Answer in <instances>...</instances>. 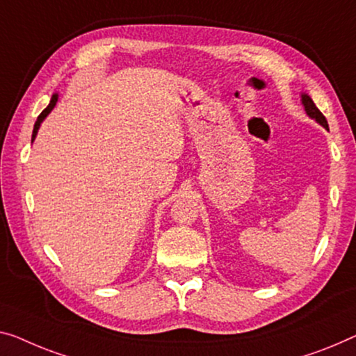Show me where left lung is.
Here are the masks:
<instances>
[{
	"mask_svg": "<svg viewBox=\"0 0 356 356\" xmlns=\"http://www.w3.org/2000/svg\"><path fill=\"white\" fill-rule=\"evenodd\" d=\"M300 100H302V105H304L305 113L309 115L312 120H315L316 123H320L323 127H326V129L330 131V127H327V121H326V118H325V116H323L321 111L316 108V105L314 104V100H312L310 95H309V94H304V92H302V94H300Z\"/></svg>",
	"mask_w": 356,
	"mask_h": 356,
	"instance_id": "left-lung-1",
	"label": "left lung"
}]
</instances>
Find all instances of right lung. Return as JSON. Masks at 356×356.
Listing matches in <instances>:
<instances>
[{
  "mask_svg": "<svg viewBox=\"0 0 356 356\" xmlns=\"http://www.w3.org/2000/svg\"><path fill=\"white\" fill-rule=\"evenodd\" d=\"M57 99H59V94H54L51 97V102H49V105H47V107L41 111V115L38 116V120H36V123H35V127H33V134H31V142L35 140V137H36V134H38V129H40V126H41V123L42 121H44V118L47 115L51 113L52 111V108L56 107V104H57Z\"/></svg>",
  "mask_w": 356,
  "mask_h": 356,
  "instance_id": "1",
  "label": "right lung"
}]
</instances>
